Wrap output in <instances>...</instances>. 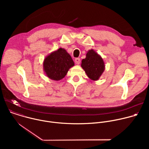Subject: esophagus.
Instances as JSON below:
<instances>
[{
	"label": "esophagus",
	"instance_id": "obj_1",
	"mask_svg": "<svg viewBox=\"0 0 149 149\" xmlns=\"http://www.w3.org/2000/svg\"><path fill=\"white\" fill-rule=\"evenodd\" d=\"M80 62H81V60H80V59L79 58H75V63L76 64H77V65H79V63H80Z\"/></svg>",
	"mask_w": 149,
	"mask_h": 149
}]
</instances>
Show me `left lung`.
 Listing matches in <instances>:
<instances>
[{"label":"left lung","mask_w":149,"mask_h":149,"mask_svg":"<svg viewBox=\"0 0 149 149\" xmlns=\"http://www.w3.org/2000/svg\"><path fill=\"white\" fill-rule=\"evenodd\" d=\"M81 66L88 77L93 81L98 80L105 70L103 59L93 49L87 52L86 58L81 61Z\"/></svg>","instance_id":"left-lung-1"}]
</instances>
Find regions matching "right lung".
Returning <instances> with one entry per match:
<instances>
[{
	"label": "right lung",
	"instance_id": "1",
	"mask_svg": "<svg viewBox=\"0 0 149 149\" xmlns=\"http://www.w3.org/2000/svg\"><path fill=\"white\" fill-rule=\"evenodd\" d=\"M71 55L62 48L47 55L43 62V69L46 76L54 81L64 78L68 70L74 66Z\"/></svg>",
	"mask_w": 149,
	"mask_h": 149
}]
</instances>
